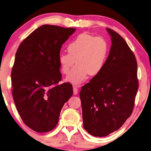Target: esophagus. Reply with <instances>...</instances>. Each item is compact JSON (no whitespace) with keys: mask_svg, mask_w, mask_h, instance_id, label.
<instances>
[{"mask_svg":"<svg viewBox=\"0 0 151 151\" xmlns=\"http://www.w3.org/2000/svg\"><path fill=\"white\" fill-rule=\"evenodd\" d=\"M73 92H74V94H75V95L78 93L77 86H73Z\"/></svg>","mask_w":151,"mask_h":151,"instance_id":"obj_1","label":"esophagus"}]
</instances>
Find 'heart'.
Segmentation results:
<instances>
[{"label": "heart", "mask_w": 151, "mask_h": 151, "mask_svg": "<svg viewBox=\"0 0 151 151\" xmlns=\"http://www.w3.org/2000/svg\"><path fill=\"white\" fill-rule=\"evenodd\" d=\"M68 53H61L59 63L62 72L70 73L74 64L77 63L67 80L74 84L81 83L88 74L97 75L101 71L108 52L107 41L101 37L87 33L78 35L68 45Z\"/></svg>", "instance_id": "obj_1"}]
</instances>
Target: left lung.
<instances>
[{
  "mask_svg": "<svg viewBox=\"0 0 151 151\" xmlns=\"http://www.w3.org/2000/svg\"><path fill=\"white\" fill-rule=\"evenodd\" d=\"M112 40L101 71L81 88L83 128L94 137L117 130L131 115L139 87L137 64L123 38L107 28Z\"/></svg>",
  "mask_w": 151,
  "mask_h": 151,
  "instance_id": "obj_1",
  "label": "left lung"
}]
</instances>
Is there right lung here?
<instances>
[{"instance_id": "add662e5", "label": "right lung", "mask_w": 151, "mask_h": 151, "mask_svg": "<svg viewBox=\"0 0 151 151\" xmlns=\"http://www.w3.org/2000/svg\"><path fill=\"white\" fill-rule=\"evenodd\" d=\"M74 28L43 25L22 41L12 70V96L22 120L38 132L57 126L60 112L73 94L61 81L59 56Z\"/></svg>"}]
</instances>
